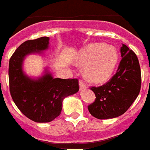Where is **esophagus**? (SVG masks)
<instances>
[{"label":"esophagus","instance_id":"obj_1","mask_svg":"<svg viewBox=\"0 0 150 150\" xmlns=\"http://www.w3.org/2000/svg\"><path fill=\"white\" fill-rule=\"evenodd\" d=\"M86 88H87V86H86L85 83L83 82L82 80H79V88H80V90L84 89Z\"/></svg>","mask_w":150,"mask_h":150}]
</instances>
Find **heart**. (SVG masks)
Instances as JSON below:
<instances>
[{
    "label": "heart",
    "mask_w": 150,
    "mask_h": 150,
    "mask_svg": "<svg viewBox=\"0 0 150 150\" xmlns=\"http://www.w3.org/2000/svg\"><path fill=\"white\" fill-rule=\"evenodd\" d=\"M75 62L85 67V74L90 81L100 83L113 75L119 62V53L114 46L93 43L79 52Z\"/></svg>",
    "instance_id": "heart-1"
}]
</instances>
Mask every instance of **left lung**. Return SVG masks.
Segmentation results:
<instances>
[{
  "label": "left lung",
  "mask_w": 150,
  "mask_h": 150,
  "mask_svg": "<svg viewBox=\"0 0 150 150\" xmlns=\"http://www.w3.org/2000/svg\"><path fill=\"white\" fill-rule=\"evenodd\" d=\"M120 52L122 59L116 74L104 85L91 88L96 100L88 109L98 119H113L124 114L141 90V67L136 53L123 44Z\"/></svg>",
  "instance_id": "obj_1"
}]
</instances>
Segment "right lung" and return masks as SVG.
Here are the masks:
<instances>
[{"label": "right lung", "instance_id": "right-lung-1", "mask_svg": "<svg viewBox=\"0 0 150 150\" xmlns=\"http://www.w3.org/2000/svg\"><path fill=\"white\" fill-rule=\"evenodd\" d=\"M50 37L23 42L13 53L9 62V92L13 102L28 119L36 122H49L59 116L65 97L79 91L77 79L53 78L45 69L37 79L25 75L24 58L31 53H41L49 48Z\"/></svg>", "mask_w": 150, "mask_h": 150}]
</instances>
